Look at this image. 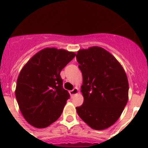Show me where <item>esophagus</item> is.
I'll use <instances>...</instances> for the list:
<instances>
[{
    "instance_id": "34e87169",
    "label": "esophagus",
    "mask_w": 148,
    "mask_h": 148,
    "mask_svg": "<svg viewBox=\"0 0 148 148\" xmlns=\"http://www.w3.org/2000/svg\"><path fill=\"white\" fill-rule=\"evenodd\" d=\"M78 88H77V87H75V88L73 89V90H70V95H72V96H73V95H75V94L78 93Z\"/></svg>"
}]
</instances>
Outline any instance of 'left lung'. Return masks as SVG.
<instances>
[{
    "instance_id": "8db88e82",
    "label": "left lung",
    "mask_w": 148,
    "mask_h": 148,
    "mask_svg": "<svg viewBox=\"0 0 148 148\" xmlns=\"http://www.w3.org/2000/svg\"><path fill=\"white\" fill-rule=\"evenodd\" d=\"M83 75V104L77 107L81 119L94 130H104L116 122L128 100L126 73L119 61L99 47L76 54Z\"/></svg>"
}]
</instances>
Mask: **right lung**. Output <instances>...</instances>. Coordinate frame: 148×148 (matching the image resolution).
Returning <instances> with one entry per match:
<instances>
[{"label":"right lung","mask_w":148,"mask_h":148,"mask_svg":"<svg viewBox=\"0 0 148 148\" xmlns=\"http://www.w3.org/2000/svg\"><path fill=\"white\" fill-rule=\"evenodd\" d=\"M75 56L64 49L46 48L23 66L17 80L15 97L29 124L44 128L59 118L70 99L60 73Z\"/></svg>","instance_id":"1"}]
</instances>
